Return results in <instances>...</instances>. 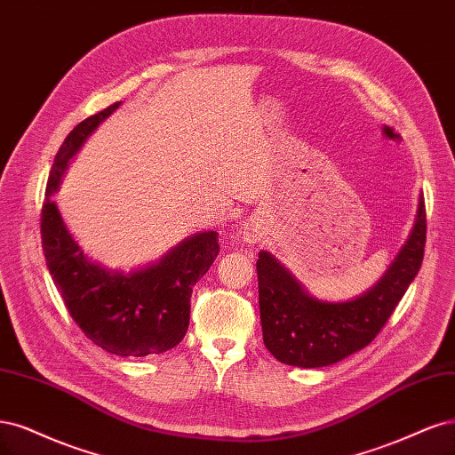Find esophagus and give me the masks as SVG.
Here are the masks:
<instances>
[{"mask_svg":"<svg viewBox=\"0 0 455 455\" xmlns=\"http://www.w3.org/2000/svg\"><path fill=\"white\" fill-rule=\"evenodd\" d=\"M265 235V224L261 218H254V220H250L246 226H244V231H243V239L244 243L248 244H256L263 239Z\"/></svg>","mask_w":455,"mask_h":455,"instance_id":"34e87169","label":"esophagus"}]
</instances>
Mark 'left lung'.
Listing matches in <instances>:
<instances>
[{"mask_svg": "<svg viewBox=\"0 0 455 455\" xmlns=\"http://www.w3.org/2000/svg\"><path fill=\"white\" fill-rule=\"evenodd\" d=\"M426 203L419 196L414 228L384 276L352 301L329 303L307 293L269 252L256 263L263 344L280 363L316 369L365 348L394 315L418 275L426 246Z\"/></svg>", "mask_w": 455, "mask_h": 455, "instance_id": "1", "label": "left lung"}]
</instances>
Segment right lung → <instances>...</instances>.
Returning <instances> with one entry per match:
<instances>
[{
  "label": "right lung",
  "mask_w": 455,
  "mask_h": 455,
  "mask_svg": "<svg viewBox=\"0 0 455 455\" xmlns=\"http://www.w3.org/2000/svg\"><path fill=\"white\" fill-rule=\"evenodd\" d=\"M120 103L88 116L60 147L41 209V241L54 284L71 318L100 348L122 357L164 354L184 339L196 282L220 252L216 231L188 237L158 263L132 273L88 259L52 201L69 160Z\"/></svg>",
  "instance_id": "right-lung-1"
}]
</instances>
